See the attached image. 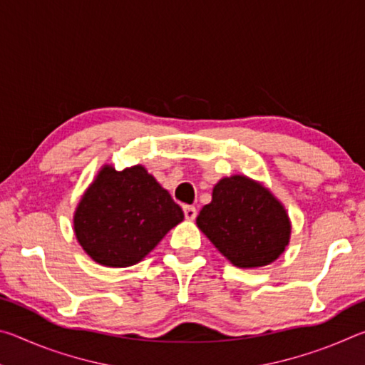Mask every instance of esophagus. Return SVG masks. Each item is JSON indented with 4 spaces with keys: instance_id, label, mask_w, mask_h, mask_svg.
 Here are the masks:
<instances>
[{
    "instance_id": "esophagus-1",
    "label": "esophagus",
    "mask_w": 365,
    "mask_h": 365,
    "mask_svg": "<svg viewBox=\"0 0 365 365\" xmlns=\"http://www.w3.org/2000/svg\"><path fill=\"white\" fill-rule=\"evenodd\" d=\"M183 214L187 220H193L196 217V207L195 206H183Z\"/></svg>"
}]
</instances>
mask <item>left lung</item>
Instances as JSON below:
<instances>
[{
    "instance_id": "1",
    "label": "left lung",
    "mask_w": 365,
    "mask_h": 365,
    "mask_svg": "<svg viewBox=\"0 0 365 365\" xmlns=\"http://www.w3.org/2000/svg\"><path fill=\"white\" fill-rule=\"evenodd\" d=\"M196 225L233 265H269L289 243L292 224L282 202L259 182L245 175L225 177L212 190Z\"/></svg>"
}]
</instances>
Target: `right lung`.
<instances>
[{"mask_svg":"<svg viewBox=\"0 0 365 365\" xmlns=\"http://www.w3.org/2000/svg\"><path fill=\"white\" fill-rule=\"evenodd\" d=\"M182 220V207L143 165L120 172L104 165L78 202L73 232L95 262L128 267Z\"/></svg>","mask_w":365,"mask_h":365,"instance_id":"obj_1","label":"right lung"}]
</instances>
